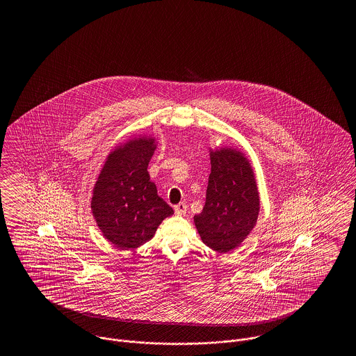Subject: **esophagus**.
I'll list each match as a JSON object with an SVG mask.
<instances>
[{
	"mask_svg": "<svg viewBox=\"0 0 356 356\" xmlns=\"http://www.w3.org/2000/svg\"><path fill=\"white\" fill-rule=\"evenodd\" d=\"M186 204L183 202V203H179L177 205H175V212H176V215H184L186 212Z\"/></svg>",
	"mask_w": 356,
	"mask_h": 356,
	"instance_id": "esophagus-1",
	"label": "esophagus"
}]
</instances>
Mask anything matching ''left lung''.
I'll list each match as a JSON object with an SVG mask.
<instances>
[{
  "mask_svg": "<svg viewBox=\"0 0 356 356\" xmlns=\"http://www.w3.org/2000/svg\"><path fill=\"white\" fill-rule=\"evenodd\" d=\"M211 173L202 213L193 218L204 244L220 254L238 247L254 229L260 200L250 160L235 148L209 151Z\"/></svg>",
  "mask_w": 356,
  "mask_h": 356,
  "instance_id": "obj_1",
  "label": "left lung"
}]
</instances>
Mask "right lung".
I'll return each instance as SVG.
<instances>
[{"mask_svg": "<svg viewBox=\"0 0 356 356\" xmlns=\"http://www.w3.org/2000/svg\"><path fill=\"white\" fill-rule=\"evenodd\" d=\"M156 149L153 137L141 136L108 154L90 202L105 238L120 250L137 248L152 238L173 209L159 195L148 173Z\"/></svg>", "mask_w": 356, "mask_h": 356, "instance_id": "obj_1", "label": "right lung"}]
</instances>
